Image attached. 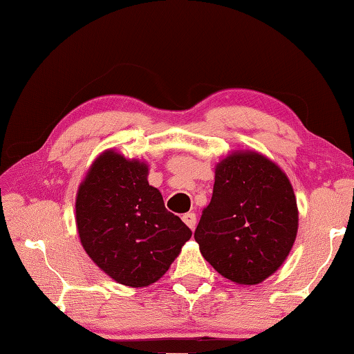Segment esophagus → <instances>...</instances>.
Returning a JSON list of instances; mask_svg holds the SVG:
<instances>
[{"label":"esophagus","instance_id":"obj_1","mask_svg":"<svg viewBox=\"0 0 354 354\" xmlns=\"http://www.w3.org/2000/svg\"><path fill=\"white\" fill-rule=\"evenodd\" d=\"M183 221L185 222L187 227H189L190 230H194L196 228V214L194 213H185L183 216Z\"/></svg>","mask_w":354,"mask_h":354}]
</instances>
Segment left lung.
Segmentation results:
<instances>
[{
  "label": "left lung",
  "instance_id": "obj_1",
  "mask_svg": "<svg viewBox=\"0 0 354 354\" xmlns=\"http://www.w3.org/2000/svg\"><path fill=\"white\" fill-rule=\"evenodd\" d=\"M298 231L295 193L286 173L252 150L216 165L213 196L194 239L217 272L237 284H259L280 268Z\"/></svg>",
  "mask_w": 354,
  "mask_h": 354
}]
</instances>
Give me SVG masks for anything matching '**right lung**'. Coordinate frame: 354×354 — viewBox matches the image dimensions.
Listing matches in <instances>:
<instances>
[{
    "mask_svg": "<svg viewBox=\"0 0 354 354\" xmlns=\"http://www.w3.org/2000/svg\"><path fill=\"white\" fill-rule=\"evenodd\" d=\"M147 175L146 162L104 150L76 196L82 246L104 274L131 288L160 280L192 237L190 228L165 209Z\"/></svg>",
    "mask_w": 354,
    "mask_h": 354,
    "instance_id": "add662e5",
    "label": "right lung"
}]
</instances>
